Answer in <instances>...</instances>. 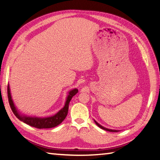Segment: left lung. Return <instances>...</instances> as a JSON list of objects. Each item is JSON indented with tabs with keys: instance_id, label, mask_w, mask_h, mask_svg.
I'll return each instance as SVG.
<instances>
[{
	"instance_id": "8db88e82",
	"label": "left lung",
	"mask_w": 160,
	"mask_h": 160,
	"mask_svg": "<svg viewBox=\"0 0 160 160\" xmlns=\"http://www.w3.org/2000/svg\"><path fill=\"white\" fill-rule=\"evenodd\" d=\"M94 121H95V124L97 125L98 127H99L100 128H102V129H103V130H106V131H108V132H119L120 130H115V129H108V128H104V127H103L102 125H101L100 124H99L98 122L96 121H95L94 120Z\"/></svg>"
}]
</instances>
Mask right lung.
Segmentation results:
<instances>
[{"mask_svg":"<svg viewBox=\"0 0 160 160\" xmlns=\"http://www.w3.org/2000/svg\"><path fill=\"white\" fill-rule=\"evenodd\" d=\"M78 90L77 88H73L68 92V95L66 98V101L64 107L61 109L58 112L55 114L53 116L48 117H30L27 115L22 114L18 110L17 108L15 106L13 101L11 95L10 87L8 84L7 87V93H8V99L11 108H12L13 114L16 115V117L20 120L23 121L25 123L32 126L38 129H46V128H54L56 126L61 124V122L65 119V117L68 115V109H69V103L71 101L72 98L75 95Z\"/></svg>","mask_w":160,"mask_h":160,"instance_id":"add662e5","label":"right lung"}]
</instances>
